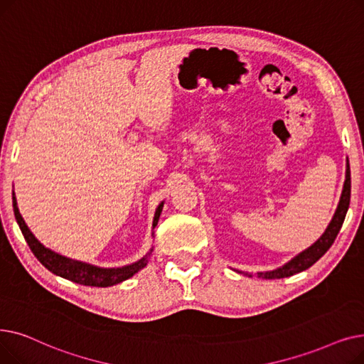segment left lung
I'll list each match as a JSON object with an SVG mask.
<instances>
[{
	"label": "left lung",
	"instance_id": "obj_1",
	"mask_svg": "<svg viewBox=\"0 0 364 364\" xmlns=\"http://www.w3.org/2000/svg\"><path fill=\"white\" fill-rule=\"evenodd\" d=\"M350 198H351V171H350V164H347V175H345V183H343V191L338 204V209L335 212V216L332 222L328 223L327 230L324 234L316 241V243L299 253L296 257H293L290 262H287L284 267L277 268L269 272H259L257 277H262V279H284V277H290L293 274H298L301 271L308 269L311 265H314L318 259L331 249L333 245V241L342 227L345 215L348 212V205H350Z\"/></svg>",
	"mask_w": 364,
	"mask_h": 364
}]
</instances>
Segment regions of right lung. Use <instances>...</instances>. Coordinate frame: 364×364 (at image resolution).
<instances>
[{
    "label": "right lung",
    "instance_id": "1",
    "mask_svg": "<svg viewBox=\"0 0 364 364\" xmlns=\"http://www.w3.org/2000/svg\"><path fill=\"white\" fill-rule=\"evenodd\" d=\"M163 209V203L159 205L157 212H155V218H154V227L157 225L160 213ZM13 210H14V216L17 223H19V228L26 240V243L31 249V252L36 255V257L38 261L53 274L63 277L66 280H71L74 283L82 284V286H92V287H108V286H114L118 284L121 282H124L127 279H130L132 275H134L137 271H141L146 264H148V256L142 257L141 261H137L132 265L123 267V268H97L89 264L84 262H78V261H73V259L65 257L62 255H58L55 252H51L48 249H46L40 241L33 237V234L28 230L25 220L22 219L19 209H17L16 204V197L13 193ZM151 255V253H148Z\"/></svg>",
    "mask_w": 364,
    "mask_h": 364
}]
</instances>
